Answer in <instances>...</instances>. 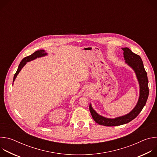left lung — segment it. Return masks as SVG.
Wrapping results in <instances>:
<instances>
[{
  "mask_svg": "<svg viewBox=\"0 0 157 157\" xmlns=\"http://www.w3.org/2000/svg\"><path fill=\"white\" fill-rule=\"evenodd\" d=\"M125 62L133 70L136 74L140 86V95L137 105L132 111L125 116L118 117L114 119L104 117L93 109L91 104L89 105V110L94 121L99 125L105 126H117L128 123L135 119L142 111L147 101L149 90L148 80L147 72L145 70L142 60L139 55L133 53L128 48H122Z\"/></svg>",
  "mask_w": 157,
  "mask_h": 157,
  "instance_id": "obj_1",
  "label": "left lung"
}]
</instances>
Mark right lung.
<instances>
[{
  "instance_id": "add662e5",
  "label": "right lung",
  "mask_w": 157,
  "mask_h": 157,
  "mask_svg": "<svg viewBox=\"0 0 157 157\" xmlns=\"http://www.w3.org/2000/svg\"><path fill=\"white\" fill-rule=\"evenodd\" d=\"M47 55V53L45 52V51L43 50H37L35 52H34L33 54H32L30 56H28L27 57H25L23 59H22L20 62V63L19 64V66L18 67V69L17 71H16L15 74L13 76V82H14L16 77L17 76L18 74L19 73V72L21 71V68H23V67L26 64V63L27 62H29L30 61H32L37 58H40V57H42V56H44Z\"/></svg>"
}]
</instances>
